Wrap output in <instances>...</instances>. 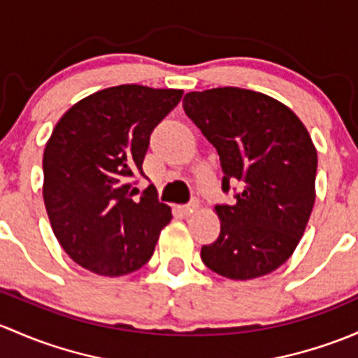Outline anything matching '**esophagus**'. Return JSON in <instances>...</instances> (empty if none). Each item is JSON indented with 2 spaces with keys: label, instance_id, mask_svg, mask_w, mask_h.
<instances>
[{
  "label": "esophagus",
  "instance_id": "obj_1",
  "mask_svg": "<svg viewBox=\"0 0 358 358\" xmlns=\"http://www.w3.org/2000/svg\"><path fill=\"white\" fill-rule=\"evenodd\" d=\"M196 208H198V201H191V203L180 206V212H182V215L187 217V215H191L193 212H196Z\"/></svg>",
  "mask_w": 358,
  "mask_h": 358
}]
</instances>
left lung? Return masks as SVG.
Masks as SVG:
<instances>
[{
	"instance_id": "obj_1",
	"label": "left lung",
	"mask_w": 358,
	"mask_h": 358,
	"mask_svg": "<svg viewBox=\"0 0 358 358\" xmlns=\"http://www.w3.org/2000/svg\"><path fill=\"white\" fill-rule=\"evenodd\" d=\"M182 106L219 153L224 193L241 187L236 203L215 206L220 234L201 260L236 281L271 274L293 255L315 203L307 127L281 101L241 87L193 91Z\"/></svg>"
}]
</instances>
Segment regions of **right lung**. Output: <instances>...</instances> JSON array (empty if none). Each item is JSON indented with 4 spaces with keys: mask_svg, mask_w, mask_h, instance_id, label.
I'll return each mask as SVG.
<instances>
[{
    "mask_svg": "<svg viewBox=\"0 0 358 358\" xmlns=\"http://www.w3.org/2000/svg\"><path fill=\"white\" fill-rule=\"evenodd\" d=\"M182 90L122 84L70 106L43 155V198L51 229L80 267L108 278L152 259L171 206L148 186L132 200L150 134L180 101Z\"/></svg>",
    "mask_w": 358,
    "mask_h": 358,
    "instance_id": "right-lung-1",
    "label": "right lung"
}]
</instances>
